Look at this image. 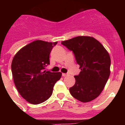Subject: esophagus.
I'll use <instances>...</instances> for the list:
<instances>
[{
  "instance_id": "esophagus-1",
  "label": "esophagus",
  "mask_w": 125,
  "mask_h": 125,
  "mask_svg": "<svg viewBox=\"0 0 125 125\" xmlns=\"http://www.w3.org/2000/svg\"><path fill=\"white\" fill-rule=\"evenodd\" d=\"M68 74H66V73H62V76H63V77H66V76H68Z\"/></svg>"
}]
</instances>
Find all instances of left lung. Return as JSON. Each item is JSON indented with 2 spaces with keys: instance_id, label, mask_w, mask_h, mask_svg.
<instances>
[{
  "instance_id": "1",
  "label": "left lung",
  "mask_w": 125,
  "mask_h": 125,
  "mask_svg": "<svg viewBox=\"0 0 125 125\" xmlns=\"http://www.w3.org/2000/svg\"><path fill=\"white\" fill-rule=\"evenodd\" d=\"M61 44L73 51L81 72L69 88L71 94L81 102L94 100L102 92L110 74L111 59L100 42L89 36H78Z\"/></svg>"
}]
</instances>
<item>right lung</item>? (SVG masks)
Instances as JSON below:
<instances>
[{
    "label": "right lung",
    "instance_id": "1",
    "mask_svg": "<svg viewBox=\"0 0 125 125\" xmlns=\"http://www.w3.org/2000/svg\"><path fill=\"white\" fill-rule=\"evenodd\" d=\"M57 42L33 41L14 56L11 69L15 86L24 99L33 104L48 100L61 73L44 70L49 64V54Z\"/></svg>",
    "mask_w": 125,
    "mask_h": 125
}]
</instances>
